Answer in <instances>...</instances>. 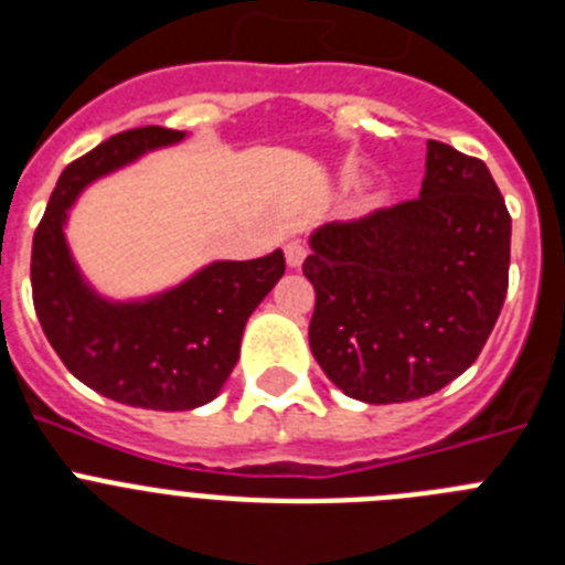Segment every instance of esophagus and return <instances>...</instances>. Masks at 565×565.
<instances>
[{
    "label": "esophagus",
    "instance_id": "obj_1",
    "mask_svg": "<svg viewBox=\"0 0 565 565\" xmlns=\"http://www.w3.org/2000/svg\"><path fill=\"white\" fill-rule=\"evenodd\" d=\"M308 257V246L302 243V239H288L286 243V263L288 268H299L302 263H306Z\"/></svg>",
    "mask_w": 565,
    "mask_h": 565
}]
</instances>
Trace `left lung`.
Returning a JSON list of instances; mask_svg holds the SVG:
<instances>
[{
    "instance_id": "8db88e82",
    "label": "left lung",
    "mask_w": 565,
    "mask_h": 565,
    "mask_svg": "<svg viewBox=\"0 0 565 565\" xmlns=\"http://www.w3.org/2000/svg\"><path fill=\"white\" fill-rule=\"evenodd\" d=\"M507 212L487 163L427 141L416 201L311 234L308 342L344 396H430L476 362L509 286Z\"/></svg>"
}]
</instances>
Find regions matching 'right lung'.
<instances>
[{"instance_id":"add662e5","label":"right lung","mask_w":565,"mask_h":565,"mask_svg":"<svg viewBox=\"0 0 565 565\" xmlns=\"http://www.w3.org/2000/svg\"><path fill=\"white\" fill-rule=\"evenodd\" d=\"M183 138L178 129L138 127L98 143L64 169L33 234V306L53 351L78 382L143 411H194L212 402L237 364L248 317L286 274L277 248L257 259H214L141 299H109L84 279L64 234L78 194Z\"/></svg>"}]
</instances>
